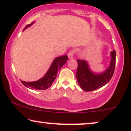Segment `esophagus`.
Listing matches in <instances>:
<instances>
[{"mask_svg": "<svg viewBox=\"0 0 131 131\" xmlns=\"http://www.w3.org/2000/svg\"><path fill=\"white\" fill-rule=\"evenodd\" d=\"M74 54V51L73 50H70V51H69L68 53V57L69 59H71L73 58Z\"/></svg>", "mask_w": 131, "mask_h": 131, "instance_id": "34e87169", "label": "esophagus"}]
</instances>
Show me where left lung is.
<instances>
[{"instance_id":"8db88e82","label":"left lung","mask_w":131,"mask_h":131,"mask_svg":"<svg viewBox=\"0 0 131 131\" xmlns=\"http://www.w3.org/2000/svg\"><path fill=\"white\" fill-rule=\"evenodd\" d=\"M112 59L111 64L105 72L100 74H95L90 70L87 62L83 60H77L78 70L76 78L81 89L85 91L95 90L107 84L112 78L115 67L116 52L111 53Z\"/></svg>"}]
</instances>
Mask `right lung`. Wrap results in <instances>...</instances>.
Returning a JSON list of instances; mask_svg holds the SVG:
<instances>
[{
  "mask_svg": "<svg viewBox=\"0 0 131 131\" xmlns=\"http://www.w3.org/2000/svg\"><path fill=\"white\" fill-rule=\"evenodd\" d=\"M33 23H31L30 24H28L24 29L23 30H24L30 26ZM67 60V56H63L59 57L56 58L48 71V72L44 75L43 78L40 79L38 81L31 82H27L21 81V80H20V81H21L22 83L24 85L30 89L42 90L48 89L49 87H50L52 85L54 80L56 79V77L57 76L58 71L65 64Z\"/></svg>",
  "mask_w": 131,
  "mask_h": 131,
  "instance_id": "add662e5",
  "label": "right lung"
}]
</instances>
